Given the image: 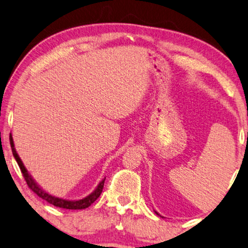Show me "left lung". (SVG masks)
I'll list each match as a JSON object with an SVG mask.
<instances>
[{
  "label": "left lung",
  "mask_w": 248,
  "mask_h": 248,
  "mask_svg": "<svg viewBox=\"0 0 248 248\" xmlns=\"http://www.w3.org/2000/svg\"><path fill=\"white\" fill-rule=\"evenodd\" d=\"M247 137H248V135H247ZM156 214H157V213H156Z\"/></svg>",
  "instance_id": "1"
}]
</instances>
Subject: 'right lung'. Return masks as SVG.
<instances>
[{
  "label": "right lung",
  "instance_id": "right-lung-1",
  "mask_svg": "<svg viewBox=\"0 0 248 248\" xmlns=\"http://www.w3.org/2000/svg\"><path fill=\"white\" fill-rule=\"evenodd\" d=\"M10 144H11V148H12V153L14 155L15 159H16V162L18 164V167H20L21 170V173L23 175V177H24V180L26 182V184L30 187V189H32V192H34L36 194L37 196H40L41 199H43L44 201H46L47 203L54 205L56 207H61V208H65V209H83V208H86L91 206V204H93L95 201H96L98 197H100L103 187H104V182H105V178L103 180L100 184H98L97 188L94 190V192L89 195L85 199L83 200H79V201H65V200H62V199H58V197H54L52 195H49V194L45 193L44 190H42L39 186L36 185V183L33 181V178L30 176L28 170L23 165V163L21 161V158L18 157V155L16 153V151H15L14 148V144H13V139H12V135L10 134Z\"/></svg>",
  "mask_w": 248,
  "mask_h": 248
}]
</instances>
